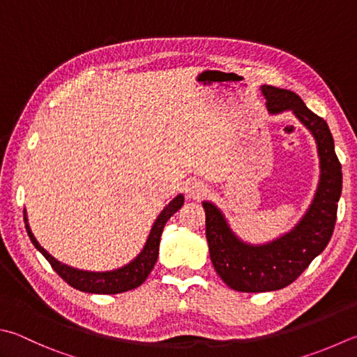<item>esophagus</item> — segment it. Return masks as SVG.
I'll list each match as a JSON object with an SVG mask.
<instances>
[{
	"instance_id": "34e87169",
	"label": "esophagus",
	"mask_w": 357,
	"mask_h": 357,
	"mask_svg": "<svg viewBox=\"0 0 357 357\" xmlns=\"http://www.w3.org/2000/svg\"><path fill=\"white\" fill-rule=\"evenodd\" d=\"M206 192H208V188H206L204 181H200V180H192L186 186V194H188V197H190V199H197L199 200V199L204 197Z\"/></svg>"
}]
</instances>
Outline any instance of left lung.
<instances>
[{"label": "left lung", "instance_id": "obj_1", "mask_svg": "<svg viewBox=\"0 0 357 357\" xmlns=\"http://www.w3.org/2000/svg\"><path fill=\"white\" fill-rule=\"evenodd\" d=\"M261 91L272 115L291 110L312 133L320 158V181L298 224L278 239L259 245L241 241L219 208L204 202L211 262L224 283L238 292L278 291L294 283L331 239L342 192V166L326 121L309 110L294 91L272 85H262Z\"/></svg>", "mask_w": 357, "mask_h": 357}]
</instances>
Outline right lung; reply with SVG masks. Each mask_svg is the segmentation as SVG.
Listing matches in <instances>:
<instances>
[{
    "label": "right lung",
    "mask_w": 357,
    "mask_h": 357,
    "mask_svg": "<svg viewBox=\"0 0 357 357\" xmlns=\"http://www.w3.org/2000/svg\"><path fill=\"white\" fill-rule=\"evenodd\" d=\"M183 202L185 199L181 194H178L176 199H172L169 202V205H166L165 210L158 214L157 220L153 222L149 238H147L143 250L139 252L138 257L133 261H130L129 264H126L124 267H119L116 271H110V272L79 271V268L62 264V262L57 261L56 258H52L51 255L38 244V241L33 238L28 224V218H26V211H24V224H26V231H28L32 244L36 245L37 250L50 261L51 267L59 273V277L65 280L71 287L82 292H89V294H121V292L132 291V289H135L144 283L147 275L151 273V271L157 262L160 238H161V233H163L166 222L174 213H177L180 210L181 205H183Z\"/></svg>",
    "instance_id": "add662e5"
}]
</instances>
